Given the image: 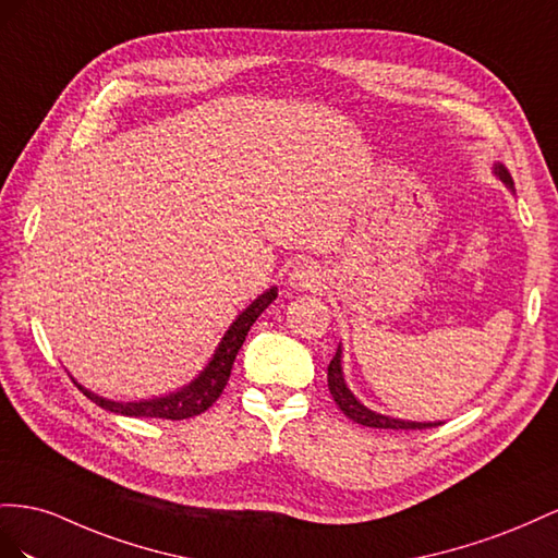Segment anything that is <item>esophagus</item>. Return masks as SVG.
Returning <instances> with one entry per match:
<instances>
[{"label": "esophagus", "mask_w": 558, "mask_h": 558, "mask_svg": "<svg viewBox=\"0 0 558 558\" xmlns=\"http://www.w3.org/2000/svg\"><path fill=\"white\" fill-rule=\"evenodd\" d=\"M288 284L296 292H308V290H317L323 288V274L320 266H315L313 262H301L290 270Z\"/></svg>", "instance_id": "1"}]
</instances>
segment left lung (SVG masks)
<instances>
[{
    "instance_id": "obj_1",
    "label": "left lung",
    "mask_w": 558,
    "mask_h": 558,
    "mask_svg": "<svg viewBox=\"0 0 558 558\" xmlns=\"http://www.w3.org/2000/svg\"><path fill=\"white\" fill-rule=\"evenodd\" d=\"M493 172L498 174V178L514 191V182H512V174L507 172V168L502 163H496ZM327 386L329 392L333 397V402L339 404V409L345 413L350 421H355L360 425H367V427H384V429H425V427H435L441 425L439 421L435 423H416V421H400V418H392V416H384V413H376L372 409L364 407L357 397L350 392V388L345 386V378H343V369H341V345L337 348V355L331 357L329 367H327Z\"/></svg>"
}]
</instances>
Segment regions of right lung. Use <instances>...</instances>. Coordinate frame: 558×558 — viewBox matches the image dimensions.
Segmentation results:
<instances>
[{
	"label": "right lung",
	"instance_id": "right-lung-1",
	"mask_svg": "<svg viewBox=\"0 0 558 558\" xmlns=\"http://www.w3.org/2000/svg\"><path fill=\"white\" fill-rule=\"evenodd\" d=\"M278 296V288L266 290L262 296H257L252 304L235 317L233 325L227 329L225 339L217 345L213 360L189 386L180 388L178 392H170L166 397H154V400H140V402H114L107 400V397L95 395L86 390L84 386H78V390H84L90 402L98 407L111 411V413H121V416H135V418H168V421H184L191 416H198L205 409H210L217 397L225 390L229 384V376L233 369V360L241 350L250 327L254 320L274 304Z\"/></svg>",
	"mask_w": 558,
	"mask_h": 558
}]
</instances>
